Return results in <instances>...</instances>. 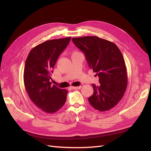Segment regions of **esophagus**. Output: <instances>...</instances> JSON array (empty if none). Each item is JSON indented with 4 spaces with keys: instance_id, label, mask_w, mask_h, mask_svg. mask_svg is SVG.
Wrapping results in <instances>:
<instances>
[{
    "instance_id": "34e87169",
    "label": "esophagus",
    "mask_w": 151,
    "mask_h": 151,
    "mask_svg": "<svg viewBox=\"0 0 151 151\" xmlns=\"http://www.w3.org/2000/svg\"><path fill=\"white\" fill-rule=\"evenodd\" d=\"M82 88V86H75V87H73L74 89H79Z\"/></svg>"
}]
</instances>
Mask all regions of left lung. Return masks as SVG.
I'll return each instance as SVG.
<instances>
[{
	"label": "left lung",
	"instance_id": "obj_1",
	"mask_svg": "<svg viewBox=\"0 0 151 151\" xmlns=\"http://www.w3.org/2000/svg\"><path fill=\"white\" fill-rule=\"evenodd\" d=\"M72 41L99 77V86L92 84L94 91L88 99L89 103L100 111L110 110L121 100L127 87L123 54L115 43L97 36L73 37Z\"/></svg>",
	"mask_w": 151,
	"mask_h": 151
}]
</instances>
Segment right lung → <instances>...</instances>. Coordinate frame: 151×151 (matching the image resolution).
I'll use <instances>...</instances> for the list:
<instances>
[{
    "instance_id": "right-lung-1",
    "label": "right lung",
    "mask_w": 151,
    "mask_h": 151,
    "mask_svg": "<svg viewBox=\"0 0 151 151\" xmlns=\"http://www.w3.org/2000/svg\"><path fill=\"white\" fill-rule=\"evenodd\" d=\"M70 37L51 40L30 50L25 62L24 84L30 100L47 114H54L64 105L68 91L52 85V69L58 58L68 45Z\"/></svg>"
}]
</instances>
